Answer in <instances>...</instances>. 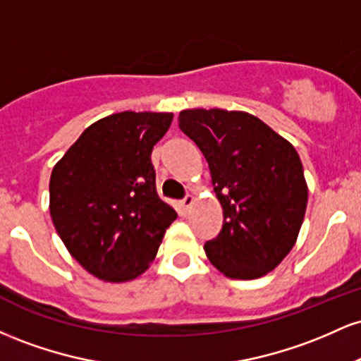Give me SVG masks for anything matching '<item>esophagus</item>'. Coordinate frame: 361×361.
I'll return each instance as SVG.
<instances>
[{"label": "esophagus", "instance_id": "34e87169", "mask_svg": "<svg viewBox=\"0 0 361 361\" xmlns=\"http://www.w3.org/2000/svg\"><path fill=\"white\" fill-rule=\"evenodd\" d=\"M193 202H195L193 195H186L183 200H181V207H183V210H190V209H192Z\"/></svg>", "mask_w": 361, "mask_h": 361}]
</instances>
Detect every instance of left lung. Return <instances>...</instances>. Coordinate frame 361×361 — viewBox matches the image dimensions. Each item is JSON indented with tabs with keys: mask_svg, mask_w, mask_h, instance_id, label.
<instances>
[{
	"mask_svg": "<svg viewBox=\"0 0 361 361\" xmlns=\"http://www.w3.org/2000/svg\"><path fill=\"white\" fill-rule=\"evenodd\" d=\"M180 128L209 163L222 229L204 250L227 279L267 275L288 255L304 222L307 183L295 147L247 111H180Z\"/></svg>",
	"mask_w": 361,
	"mask_h": 361,
	"instance_id": "left-lung-1",
	"label": "left lung"
}]
</instances>
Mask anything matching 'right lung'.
<instances>
[{"label":"right lung","instance_id":"right-lung-1","mask_svg":"<svg viewBox=\"0 0 361 361\" xmlns=\"http://www.w3.org/2000/svg\"><path fill=\"white\" fill-rule=\"evenodd\" d=\"M173 114L120 111L91 123L52 169L51 217L71 256L103 281L137 279L178 217L156 192L154 144Z\"/></svg>","mask_w":361,"mask_h":361}]
</instances>
